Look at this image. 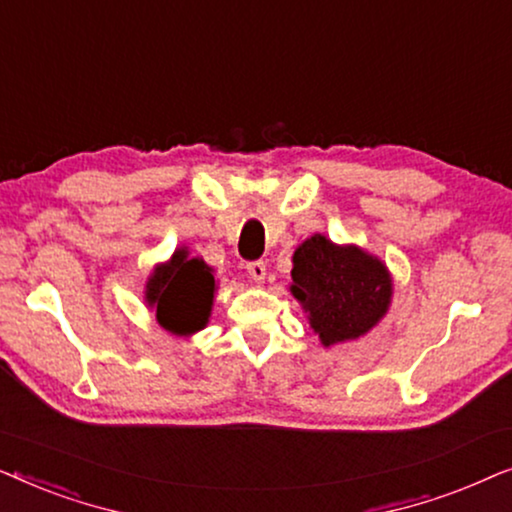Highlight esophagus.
I'll return each instance as SVG.
<instances>
[{
  "mask_svg": "<svg viewBox=\"0 0 512 512\" xmlns=\"http://www.w3.org/2000/svg\"><path fill=\"white\" fill-rule=\"evenodd\" d=\"M247 270H249V275H251V279H254V282H263V279H265V263L263 261H249Z\"/></svg>",
  "mask_w": 512,
  "mask_h": 512,
  "instance_id": "esophagus-1",
  "label": "esophagus"
}]
</instances>
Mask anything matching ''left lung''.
Returning a JSON list of instances; mask_svg holds the SVG:
<instances>
[{"mask_svg": "<svg viewBox=\"0 0 512 512\" xmlns=\"http://www.w3.org/2000/svg\"><path fill=\"white\" fill-rule=\"evenodd\" d=\"M291 277V293L310 312V324L326 347L356 340L389 307L387 268L361 249L335 247L324 235L296 249Z\"/></svg>", "mask_w": 512, "mask_h": 512, "instance_id": "8db88e82", "label": "left lung"}]
</instances>
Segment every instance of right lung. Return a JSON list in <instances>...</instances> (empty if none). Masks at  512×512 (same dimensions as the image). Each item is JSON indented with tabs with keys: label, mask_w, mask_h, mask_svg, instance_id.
I'll return each instance as SVG.
<instances>
[{
	"label": "right lung",
	"mask_w": 512,
	"mask_h": 512,
	"mask_svg": "<svg viewBox=\"0 0 512 512\" xmlns=\"http://www.w3.org/2000/svg\"><path fill=\"white\" fill-rule=\"evenodd\" d=\"M214 298V275L200 258H188L184 249L156 270L146 286V300L156 307L160 326L172 333H193L207 324Z\"/></svg>",
	"instance_id": "right-lung-1"
}]
</instances>
